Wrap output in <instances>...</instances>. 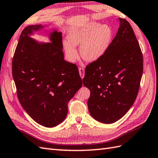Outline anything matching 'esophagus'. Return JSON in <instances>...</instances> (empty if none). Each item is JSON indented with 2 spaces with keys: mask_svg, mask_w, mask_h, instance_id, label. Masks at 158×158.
Masks as SVG:
<instances>
[{
  "mask_svg": "<svg viewBox=\"0 0 158 158\" xmlns=\"http://www.w3.org/2000/svg\"><path fill=\"white\" fill-rule=\"evenodd\" d=\"M79 73H80V76L81 77V78L83 79L84 77V70L82 68H79Z\"/></svg>",
  "mask_w": 158,
  "mask_h": 158,
  "instance_id": "1",
  "label": "esophagus"
}]
</instances>
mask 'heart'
<instances>
[{"instance_id":"obj_1","label":"heart","mask_w":158,"mask_h":158,"mask_svg":"<svg viewBox=\"0 0 158 158\" xmlns=\"http://www.w3.org/2000/svg\"><path fill=\"white\" fill-rule=\"evenodd\" d=\"M112 29L109 25L90 22L85 25L73 27L68 35V41L64 42V48L68 60L78 59L76 45L81 44L80 55L88 61H96L105 54L111 43Z\"/></svg>"}]
</instances>
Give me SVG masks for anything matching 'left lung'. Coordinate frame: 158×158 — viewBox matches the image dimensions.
Masks as SVG:
<instances>
[{"mask_svg":"<svg viewBox=\"0 0 158 158\" xmlns=\"http://www.w3.org/2000/svg\"><path fill=\"white\" fill-rule=\"evenodd\" d=\"M119 28L106 53L88 65L83 78L90 91L88 110L105 124L117 121L135 101L143 74V56L129 23L119 18Z\"/></svg>","mask_w":158,"mask_h":158,"instance_id":"8db88e82","label":"left lung"}]
</instances>
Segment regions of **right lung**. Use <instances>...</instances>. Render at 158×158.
I'll return each instance as SVG.
<instances>
[{"instance_id": "add662e5", "label": "right lung", "mask_w": 158, "mask_h": 158, "mask_svg": "<svg viewBox=\"0 0 158 158\" xmlns=\"http://www.w3.org/2000/svg\"><path fill=\"white\" fill-rule=\"evenodd\" d=\"M46 25L23 31L12 63L19 101L33 120L45 127L62 123L68 104L82 86L78 68L64 60L62 35L56 29L45 31L49 42L31 37Z\"/></svg>"}]
</instances>
